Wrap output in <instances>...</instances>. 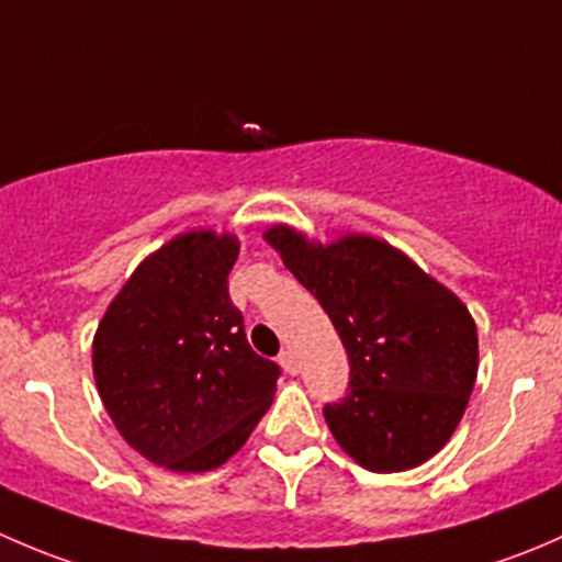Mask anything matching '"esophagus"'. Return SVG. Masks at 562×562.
Returning a JSON list of instances; mask_svg holds the SVG:
<instances>
[{"label":"esophagus","mask_w":562,"mask_h":562,"mask_svg":"<svg viewBox=\"0 0 562 562\" xmlns=\"http://www.w3.org/2000/svg\"><path fill=\"white\" fill-rule=\"evenodd\" d=\"M280 364H282V370L288 372V375H296V372H299V359H296V353H293L291 348L282 350V353H280Z\"/></svg>","instance_id":"1"}]
</instances>
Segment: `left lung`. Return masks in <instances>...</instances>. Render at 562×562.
<instances>
[{
    "label": "left lung",
    "instance_id": "1",
    "mask_svg": "<svg viewBox=\"0 0 562 562\" xmlns=\"http://www.w3.org/2000/svg\"><path fill=\"white\" fill-rule=\"evenodd\" d=\"M263 239L331 317L348 394L323 407L334 440L372 473L411 470L454 435L479 372L468 307L405 252L364 234L334 245L288 225Z\"/></svg>",
    "mask_w": 562,
    "mask_h": 562
}]
</instances>
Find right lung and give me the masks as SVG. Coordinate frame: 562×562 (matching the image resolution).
<instances>
[{
    "instance_id": "add662e5",
    "label": "right lung",
    "mask_w": 562,
    "mask_h": 562,
    "mask_svg": "<svg viewBox=\"0 0 562 562\" xmlns=\"http://www.w3.org/2000/svg\"><path fill=\"white\" fill-rule=\"evenodd\" d=\"M234 234L190 231L151 252L108 304L94 383L119 435L160 468L203 473L241 446L280 367L255 353L228 296Z\"/></svg>"
}]
</instances>
